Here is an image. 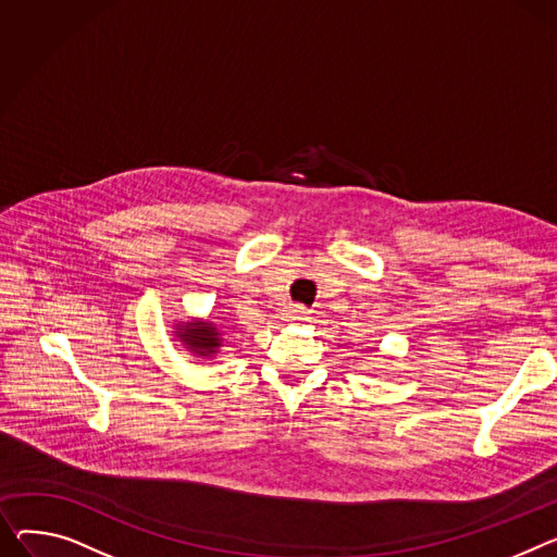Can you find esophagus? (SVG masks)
I'll return each instance as SVG.
<instances>
[{
  "instance_id": "1",
  "label": "esophagus",
  "mask_w": 557,
  "mask_h": 557,
  "mask_svg": "<svg viewBox=\"0 0 557 557\" xmlns=\"http://www.w3.org/2000/svg\"><path fill=\"white\" fill-rule=\"evenodd\" d=\"M307 313H309V311H307L305 307H300V305H290L286 315H288L290 320H305V318H307Z\"/></svg>"
}]
</instances>
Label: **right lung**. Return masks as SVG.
I'll return each instance as SVG.
<instances>
[{
	"label": "right lung",
	"mask_w": 557,
	"mask_h": 557,
	"mask_svg": "<svg viewBox=\"0 0 557 557\" xmlns=\"http://www.w3.org/2000/svg\"><path fill=\"white\" fill-rule=\"evenodd\" d=\"M176 341L197 358H212L221 349V331L216 322L195 318L190 322H178L174 326Z\"/></svg>",
	"instance_id": "right-lung-1"
}]
</instances>
